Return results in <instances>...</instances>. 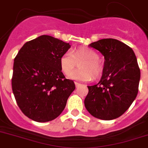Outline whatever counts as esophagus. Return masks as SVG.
Segmentation results:
<instances>
[{
    "label": "esophagus",
    "instance_id": "34e87169",
    "mask_svg": "<svg viewBox=\"0 0 148 148\" xmlns=\"http://www.w3.org/2000/svg\"><path fill=\"white\" fill-rule=\"evenodd\" d=\"M75 86H76V87H78L80 85H81V84H80L79 83H78V82H75Z\"/></svg>",
    "mask_w": 148,
    "mask_h": 148
}]
</instances>
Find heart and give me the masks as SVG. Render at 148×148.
Here are the masks:
<instances>
[{
    "instance_id": "b5f03b06",
    "label": "heart",
    "mask_w": 148,
    "mask_h": 148,
    "mask_svg": "<svg viewBox=\"0 0 148 148\" xmlns=\"http://www.w3.org/2000/svg\"><path fill=\"white\" fill-rule=\"evenodd\" d=\"M97 52L88 47H79L71 52L67 51L61 56L60 67L65 75H69L76 65V62L82 60L79 65L80 69L72 72L69 78L80 81H89L92 75L97 78L102 73V64L99 62Z\"/></svg>"
}]
</instances>
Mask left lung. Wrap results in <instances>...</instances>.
Returning <instances> with one entry per match:
<instances>
[{"label": "left lung", "instance_id": "1", "mask_svg": "<svg viewBox=\"0 0 148 148\" xmlns=\"http://www.w3.org/2000/svg\"><path fill=\"white\" fill-rule=\"evenodd\" d=\"M88 46L100 52L105 62L99 82L88 86L84 105L97 119H117L129 109L138 93L140 70L134 52L112 38L101 39Z\"/></svg>", "mask_w": 148, "mask_h": 148}]
</instances>
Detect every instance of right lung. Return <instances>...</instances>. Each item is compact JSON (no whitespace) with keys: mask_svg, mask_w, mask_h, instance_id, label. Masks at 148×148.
<instances>
[{"mask_svg":"<svg viewBox=\"0 0 148 148\" xmlns=\"http://www.w3.org/2000/svg\"><path fill=\"white\" fill-rule=\"evenodd\" d=\"M70 45L50 36H40L23 45L14 62L12 91L27 117L48 122L64 110L75 88L66 79L60 60Z\"/></svg>","mask_w":148,"mask_h":148,"instance_id":"right-lung-1","label":"right lung"}]
</instances>
